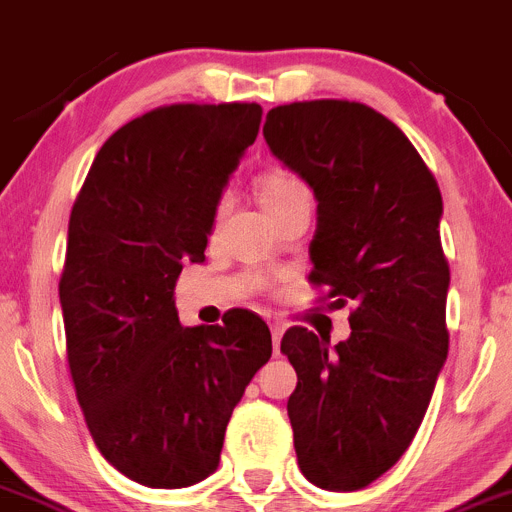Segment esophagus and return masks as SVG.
I'll use <instances>...</instances> for the list:
<instances>
[{
  "instance_id": "1",
  "label": "esophagus",
  "mask_w": 512,
  "mask_h": 512,
  "mask_svg": "<svg viewBox=\"0 0 512 512\" xmlns=\"http://www.w3.org/2000/svg\"><path fill=\"white\" fill-rule=\"evenodd\" d=\"M271 337H274V352L279 354L281 337H284V326H281V324H271Z\"/></svg>"
}]
</instances>
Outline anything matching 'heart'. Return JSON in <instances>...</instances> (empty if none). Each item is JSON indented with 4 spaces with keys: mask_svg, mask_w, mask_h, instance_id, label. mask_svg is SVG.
<instances>
[{
    "mask_svg": "<svg viewBox=\"0 0 512 512\" xmlns=\"http://www.w3.org/2000/svg\"><path fill=\"white\" fill-rule=\"evenodd\" d=\"M301 196H309L306 186L289 170H271V173L261 175L259 180V201L266 213H274L284 208L286 203L296 201ZM221 216V208L216 211V218Z\"/></svg>",
    "mask_w": 512,
    "mask_h": 512,
    "instance_id": "obj_1",
    "label": "heart"
}]
</instances>
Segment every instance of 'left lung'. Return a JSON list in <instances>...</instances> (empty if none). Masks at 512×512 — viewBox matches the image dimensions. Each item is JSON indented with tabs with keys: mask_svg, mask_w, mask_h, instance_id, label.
Instances as JSON below:
<instances>
[{
	"mask_svg": "<svg viewBox=\"0 0 512 512\" xmlns=\"http://www.w3.org/2000/svg\"><path fill=\"white\" fill-rule=\"evenodd\" d=\"M271 153L314 191L309 281L332 309L352 304L347 342L291 326L289 420L306 480L362 490L405 455L447 359L450 266L442 196L407 135L362 102L309 100L269 110Z\"/></svg>",
	"mask_w": 512,
	"mask_h": 512,
	"instance_id": "left-lung-1",
	"label": "left lung"
}]
</instances>
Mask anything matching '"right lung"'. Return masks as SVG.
Instances as JSON below:
<instances>
[{"label":"right lung","instance_id":"obj_1","mask_svg":"<svg viewBox=\"0 0 512 512\" xmlns=\"http://www.w3.org/2000/svg\"><path fill=\"white\" fill-rule=\"evenodd\" d=\"M261 105H165L97 150L70 213L60 304L87 430L115 470L160 490L216 472L248 382L271 357L253 311L180 326L175 281L259 135Z\"/></svg>","mask_w":512,"mask_h":512}]
</instances>
